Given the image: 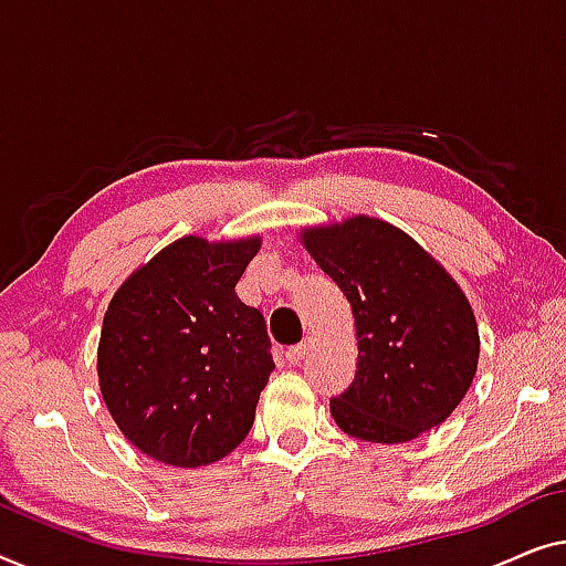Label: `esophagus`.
Listing matches in <instances>:
<instances>
[{
  "label": "esophagus",
  "mask_w": 566,
  "mask_h": 566,
  "mask_svg": "<svg viewBox=\"0 0 566 566\" xmlns=\"http://www.w3.org/2000/svg\"><path fill=\"white\" fill-rule=\"evenodd\" d=\"M307 348H310L307 340H305V344H297V346H292L290 352H286V361H290V364H300L302 359H305Z\"/></svg>",
  "instance_id": "34e87169"
}]
</instances>
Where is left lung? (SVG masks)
Returning a JSON list of instances; mask_svg holds the SVG:
<instances>
[{
  "instance_id": "obj_1",
  "label": "left lung",
  "mask_w": 566,
  "mask_h": 566,
  "mask_svg": "<svg viewBox=\"0 0 566 566\" xmlns=\"http://www.w3.org/2000/svg\"><path fill=\"white\" fill-rule=\"evenodd\" d=\"M300 241L356 325V377L331 400L340 431L405 443L441 426L480 361L476 317L457 280L405 230L369 214L302 228Z\"/></svg>"
}]
</instances>
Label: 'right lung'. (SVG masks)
<instances>
[{"label": "right lung", "instance_id": "right-lung-1", "mask_svg": "<svg viewBox=\"0 0 566 566\" xmlns=\"http://www.w3.org/2000/svg\"><path fill=\"white\" fill-rule=\"evenodd\" d=\"M259 249V235H185L109 300L97 348L102 400L146 457L195 469L249 436L274 371L264 315L235 294Z\"/></svg>", "mask_w": 566, "mask_h": 566}]
</instances>
